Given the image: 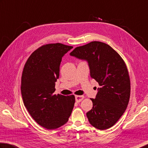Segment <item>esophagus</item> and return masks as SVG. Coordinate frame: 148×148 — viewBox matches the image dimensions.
<instances>
[{
    "mask_svg": "<svg viewBox=\"0 0 148 148\" xmlns=\"http://www.w3.org/2000/svg\"><path fill=\"white\" fill-rule=\"evenodd\" d=\"M75 98H76V101L78 103V102H80L83 98H84V96H76Z\"/></svg>",
    "mask_w": 148,
    "mask_h": 148,
    "instance_id": "1",
    "label": "esophagus"
}]
</instances>
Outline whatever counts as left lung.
<instances>
[{"label":"left lung","mask_w":148,"mask_h":148,"mask_svg":"<svg viewBox=\"0 0 148 148\" xmlns=\"http://www.w3.org/2000/svg\"><path fill=\"white\" fill-rule=\"evenodd\" d=\"M70 55L86 60L90 75L98 83L96 98L87 116L93 127L100 130L113 126L125 112L131 92L125 63L113 48L104 42L92 41L76 47Z\"/></svg>","instance_id":"1"}]
</instances>
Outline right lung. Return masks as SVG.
<instances>
[{
  "label": "right lung",
  "instance_id": "add662e5",
  "mask_svg": "<svg viewBox=\"0 0 148 148\" xmlns=\"http://www.w3.org/2000/svg\"><path fill=\"white\" fill-rule=\"evenodd\" d=\"M73 47L61 43L45 45L28 59L21 77L24 105L42 127L54 130L69 120L75 103L74 95H54L63 56Z\"/></svg>",
  "mask_w": 148,
  "mask_h": 148
}]
</instances>
